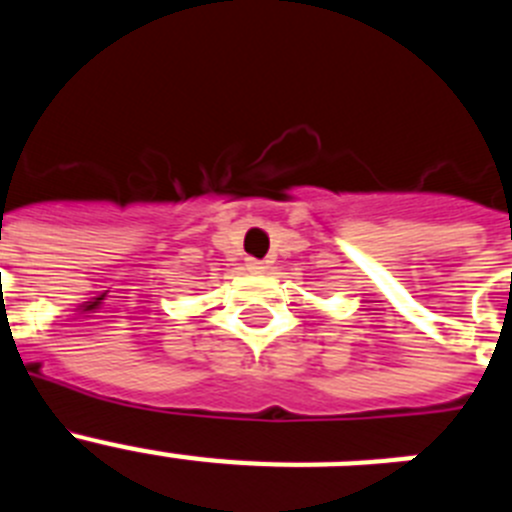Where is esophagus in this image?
<instances>
[{"instance_id": "34e87169", "label": "esophagus", "mask_w": 512, "mask_h": 512, "mask_svg": "<svg viewBox=\"0 0 512 512\" xmlns=\"http://www.w3.org/2000/svg\"><path fill=\"white\" fill-rule=\"evenodd\" d=\"M246 269L251 271V274H264V271H266V264H264V261L248 259V261H246Z\"/></svg>"}]
</instances>
